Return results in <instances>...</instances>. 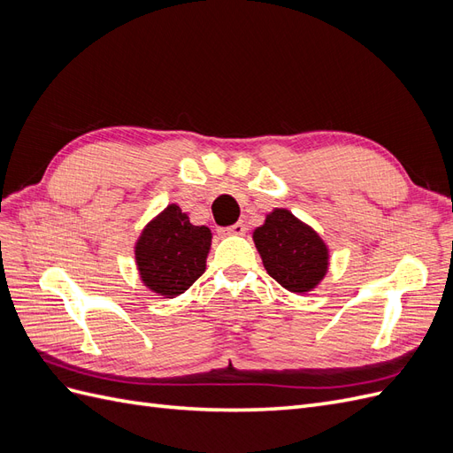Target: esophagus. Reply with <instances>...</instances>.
Here are the masks:
<instances>
[{
    "label": "esophagus",
    "instance_id": "34e87169",
    "mask_svg": "<svg viewBox=\"0 0 453 453\" xmlns=\"http://www.w3.org/2000/svg\"><path fill=\"white\" fill-rule=\"evenodd\" d=\"M221 232V234H232V236H240V234H243L245 232V225L243 223H236V225H230V226H225V228H221L219 230Z\"/></svg>",
    "mask_w": 453,
    "mask_h": 453
}]
</instances>
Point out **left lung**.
<instances>
[{
  "label": "left lung",
  "mask_w": 453,
  "mask_h": 453,
  "mask_svg": "<svg viewBox=\"0 0 453 453\" xmlns=\"http://www.w3.org/2000/svg\"><path fill=\"white\" fill-rule=\"evenodd\" d=\"M270 276L291 293H308L325 278L328 250L318 232L287 210H273L253 232Z\"/></svg>",
  "instance_id": "left-lung-1"
}]
</instances>
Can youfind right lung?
Wrapping results in <instances>:
<instances>
[{"label": "right lung", "mask_w": 453, "mask_h": 453, "mask_svg": "<svg viewBox=\"0 0 453 453\" xmlns=\"http://www.w3.org/2000/svg\"><path fill=\"white\" fill-rule=\"evenodd\" d=\"M210 245L211 230L193 225L180 205L170 203L135 243L142 281L166 298L185 293L203 273Z\"/></svg>", "instance_id": "1"}]
</instances>
